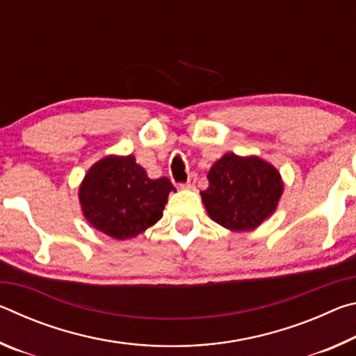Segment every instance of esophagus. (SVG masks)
<instances>
[{"label":"esophagus","instance_id":"obj_1","mask_svg":"<svg viewBox=\"0 0 356 356\" xmlns=\"http://www.w3.org/2000/svg\"><path fill=\"white\" fill-rule=\"evenodd\" d=\"M196 174H190V177H188V180H186L185 184H182V186L184 188H193V186H195V184H196Z\"/></svg>","mask_w":356,"mask_h":356}]
</instances>
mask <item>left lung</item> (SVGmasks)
I'll return each mask as SVG.
<instances>
[{
    "instance_id": "1",
    "label": "left lung",
    "mask_w": 356,
    "mask_h": 356,
    "mask_svg": "<svg viewBox=\"0 0 356 356\" xmlns=\"http://www.w3.org/2000/svg\"><path fill=\"white\" fill-rule=\"evenodd\" d=\"M201 191L210 218L231 231H251L275 212L282 195L280 172L259 156L226 154Z\"/></svg>"
}]
</instances>
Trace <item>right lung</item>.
Segmentation results:
<instances>
[{
	"label": "right lung",
	"instance_id": "obj_1",
	"mask_svg": "<svg viewBox=\"0 0 356 356\" xmlns=\"http://www.w3.org/2000/svg\"><path fill=\"white\" fill-rule=\"evenodd\" d=\"M170 179H149L135 156H114L95 163L80 186L83 213L91 225L118 240L146 231L163 215Z\"/></svg>",
	"mask_w": 356,
	"mask_h": 356
}]
</instances>
